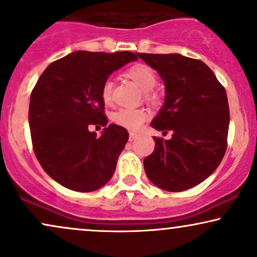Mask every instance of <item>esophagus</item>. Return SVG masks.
Segmentation results:
<instances>
[{"mask_svg": "<svg viewBox=\"0 0 257 257\" xmlns=\"http://www.w3.org/2000/svg\"><path fill=\"white\" fill-rule=\"evenodd\" d=\"M138 137H139V135L137 134V133L131 132V133H129V141H134Z\"/></svg>", "mask_w": 257, "mask_h": 257, "instance_id": "34e87169", "label": "esophagus"}]
</instances>
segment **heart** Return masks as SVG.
Masks as SVG:
<instances>
[{
  "label": "heart",
  "instance_id": "heart-1",
  "mask_svg": "<svg viewBox=\"0 0 257 257\" xmlns=\"http://www.w3.org/2000/svg\"><path fill=\"white\" fill-rule=\"evenodd\" d=\"M126 75L131 78L142 91H151L157 85L156 72L147 64H137L126 70ZM112 86L110 79L105 80L101 86V99L105 104H110L112 100ZM148 99L152 98V94L146 93ZM147 118V111L141 107H123L113 113L112 119L116 124L129 131H137L141 126L145 119Z\"/></svg>",
  "mask_w": 257,
  "mask_h": 257
}]
</instances>
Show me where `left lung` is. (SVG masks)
<instances>
[{
  "label": "left lung",
  "mask_w": 257,
  "mask_h": 257,
  "mask_svg": "<svg viewBox=\"0 0 257 257\" xmlns=\"http://www.w3.org/2000/svg\"><path fill=\"white\" fill-rule=\"evenodd\" d=\"M165 83V100L152 128L170 140L153 138L144 160L147 177L166 191H183L208 178L224 158L230 124L227 95L211 68L179 54H140Z\"/></svg>",
  "instance_id": "obj_1"
}]
</instances>
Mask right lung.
Segmentation results:
<instances>
[{
	"instance_id": "obj_1",
	"label": "right lung",
	"mask_w": 257,
	"mask_h": 257,
	"mask_svg": "<svg viewBox=\"0 0 257 257\" xmlns=\"http://www.w3.org/2000/svg\"><path fill=\"white\" fill-rule=\"evenodd\" d=\"M137 60L129 51H74L40 75L31 93V138L39 164L57 183L88 193L112 177L128 132L110 124L98 137L88 126L107 124L101 86L113 72Z\"/></svg>"
}]
</instances>
